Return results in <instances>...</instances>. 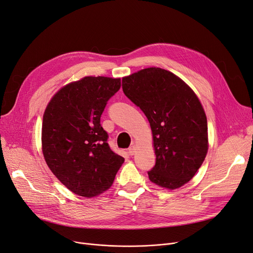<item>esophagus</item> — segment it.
I'll use <instances>...</instances> for the list:
<instances>
[{"label": "esophagus", "instance_id": "34e87169", "mask_svg": "<svg viewBox=\"0 0 253 253\" xmlns=\"http://www.w3.org/2000/svg\"><path fill=\"white\" fill-rule=\"evenodd\" d=\"M127 152L129 153V155H134L135 152H136V146H135V145H131V146L127 149Z\"/></svg>", "mask_w": 253, "mask_h": 253}]
</instances>
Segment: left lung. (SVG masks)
<instances>
[{
  "label": "left lung",
  "instance_id": "obj_1",
  "mask_svg": "<svg viewBox=\"0 0 253 253\" xmlns=\"http://www.w3.org/2000/svg\"><path fill=\"white\" fill-rule=\"evenodd\" d=\"M123 90L150 124L156 162L149 180L170 190L183 186L209 147L207 117L198 95L181 78L156 67L124 77Z\"/></svg>",
  "mask_w": 253,
  "mask_h": 253
}]
</instances>
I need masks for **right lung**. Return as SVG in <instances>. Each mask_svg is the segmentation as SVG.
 <instances>
[{
  "mask_svg": "<svg viewBox=\"0 0 253 253\" xmlns=\"http://www.w3.org/2000/svg\"><path fill=\"white\" fill-rule=\"evenodd\" d=\"M120 78L85 76L70 82L48 103L42 152L53 175L74 194L93 198L110 188L125 162L107 143L100 118Z\"/></svg>",
  "mask_w": 253,
  "mask_h": 253,
  "instance_id": "obj_1",
  "label": "right lung"
}]
</instances>
